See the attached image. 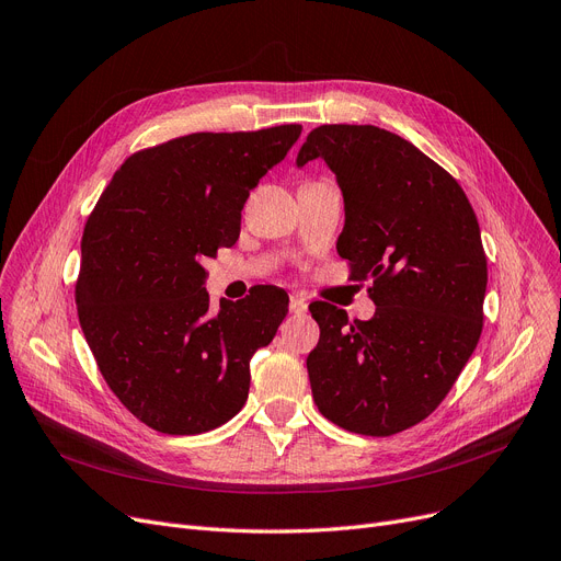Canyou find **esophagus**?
<instances>
[{"label": "esophagus", "mask_w": 561, "mask_h": 561, "mask_svg": "<svg viewBox=\"0 0 561 561\" xmlns=\"http://www.w3.org/2000/svg\"><path fill=\"white\" fill-rule=\"evenodd\" d=\"M308 310V304L301 295H293L289 297V312H295V316H304V312Z\"/></svg>", "instance_id": "obj_1"}]
</instances>
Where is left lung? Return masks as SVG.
Listing matches in <instances>:
<instances>
[{"instance_id": "left-lung-1", "label": "left lung", "mask_w": 561, "mask_h": 561, "mask_svg": "<svg viewBox=\"0 0 561 561\" xmlns=\"http://www.w3.org/2000/svg\"><path fill=\"white\" fill-rule=\"evenodd\" d=\"M322 159L343 191L339 255L373 280L370 320L310 306L320 343L306 358L318 410L341 428L387 437L435 412L483 329L488 264L477 214L456 179L377 126L312 128L297 165Z\"/></svg>"}]
</instances>
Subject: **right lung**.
<instances>
[{"label": "right lung", "instance_id": "add662e5", "mask_svg": "<svg viewBox=\"0 0 561 561\" xmlns=\"http://www.w3.org/2000/svg\"><path fill=\"white\" fill-rule=\"evenodd\" d=\"M299 136V124H285L142 149L89 216L80 327L112 393L149 428L207 433L249 398L251 356L274 341L287 293L257 285L211 312L203 262L239 239L245 199Z\"/></svg>", "mask_w": 561, "mask_h": 561}]
</instances>
